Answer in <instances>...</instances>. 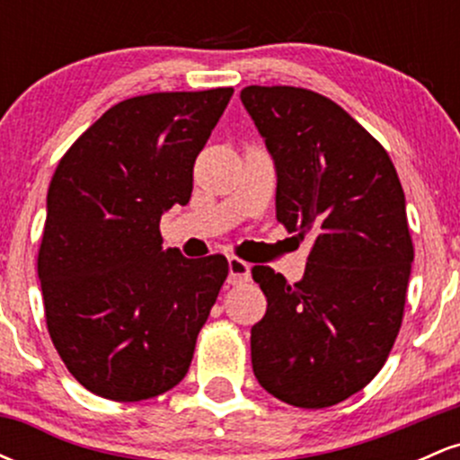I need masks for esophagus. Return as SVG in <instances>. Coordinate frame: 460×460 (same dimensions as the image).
Here are the masks:
<instances>
[{
  "label": "esophagus",
  "mask_w": 460,
  "mask_h": 460,
  "mask_svg": "<svg viewBox=\"0 0 460 460\" xmlns=\"http://www.w3.org/2000/svg\"><path fill=\"white\" fill-rule=\"evenodd\" d=\"M248 277H251V266L240 257H229V283L248 281Z\"/></svg>",
  "instance_id": "obj_1"
}]
</instances>
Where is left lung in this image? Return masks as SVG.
Here are the masks:
<instances>
[{"instance_id":"left-lung-1","label":"left lung","mask_w":460,"mask_h":460,"mask_svg":"<svg viewBox=\"0 0 460 460\" xmlns=\"http://www.w3.org/2000/svg\"><path fill=\"white\" fill-rule=\"evenodd\" d=\"M240 99L277 168V220L311 240L303 281L252 268L268 300L252 372L274 398L324 409L361 392L398 337L413 261L404 192L381 142L331 99L294 86Z\"/></svg>"}]
</instances>
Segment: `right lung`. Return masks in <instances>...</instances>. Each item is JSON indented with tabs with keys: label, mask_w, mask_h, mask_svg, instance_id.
Instances as JSON below:
<instances>
[{
	"label": "right lung",
	"mask_w": 460,
	"mask_h": 460,
	"mask_svg": "<svg viewBox=\"0 0 460 460\" xmlns=\"http://www.w3.org/2000/svg\"><path fill=\"white\" fill-rule=\"evenodd\" d=\"M231 94L125 99L51 177L39 251L47 331L75 381L102 398H155L188 374L229 263L164 251L160 220L190 200L194 160Z\"/></svg>",
	"instance_id": "1"
}]
</instances>
